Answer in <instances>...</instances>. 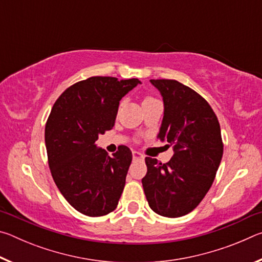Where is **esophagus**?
I'll return each instance as SVG.
<instances>
[{"instance_id": "esophagus-1", "label": "esophagus", "mask_w": 262, "mask_h": 262, "mask_svg": "<svg viewBox=\"0 0 262 262\" xmlns=\"http://www.w3.org/2000/svg\"><path fill=\"white\" fill-rule=\"evenodd\" d=\"M133 158L134 159H143V155L139 151H133Z\"/></svg>"}]
</instances>
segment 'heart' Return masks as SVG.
<instances>
[{
    "mask_svg": "<svg viewBox=\"0 0 262 262\" xmlns=\"http://www.w3.org/2000/svg\"><path fill=\"white\" fill-rule=\"evenodd\" d=\"M157 99H155L154 97H151V96H145L144 98H143V101H142V105H145V104H150V103H152V101H156Z\"/></svg>",
    "mask_w": 262,
    "mask_h": 262,
    "instance_id": "obj_1",
    "label": "heart"
}]
</instances>
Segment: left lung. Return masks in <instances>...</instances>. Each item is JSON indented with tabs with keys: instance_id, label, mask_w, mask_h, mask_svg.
<instances>
[{
	"instance_id": "obj_1",
	"label": "left lung",
	"mask_w": 262,
	"mask_h": 262,
	"mask_svg": "<svg viewBox=\"0 0 262 262\" xmlns=\"http://www.w3.org/2000/svg\"><path fill=\"white\" fill-rule=\"evenodd\" d=\"M161 92L164 117L158 139L173 148L170 162L145 158L142 179L149 207L164 217L187 215L214 183L223 156L221 127L208 101L174 79H150Z\"/></svg>"
}]
</instances>
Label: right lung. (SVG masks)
Here are the masks:
<instances>
[{"mask_svg":"<svg viewBox=\"0 0 262 262\" xmlns=\"http://www.w3.org/2000/svg\"><path fill=\"white\" fill-rule=\"evenodd\" d=\"M140 83L94 76L69 86L53 105L45 127L48 165L61 194L84 215L104 216L118 206L132 151L120 145L110 157L96 141L112 129L119 101Z\"/></svg>","mask_w":262,"mask_h":262,"instance_id":"right-lung-1","label":"right lung"}]
</instances>
